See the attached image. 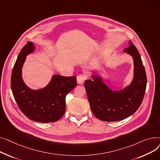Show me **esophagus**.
<instances>
[{"label": "esophagus", "mask_w": 160, "mask_h": 160, "mask_svg": "<svg viewBox=\"0 0 160 160\" xmlns=\"http://www.w3.org/2000/svg\"><path fill=\"white\" fill-rule=\"evenodd\" d=\"M87 74L85 73H81V74H79L78 77H77V81H78V84H82L83 82L85 81V79H87Z\"/></svg>", "instance_id": "obj_1"}]
</instances>
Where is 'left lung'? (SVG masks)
Returning a JSON list of instances; mask_svg holds the SVG:
<instances>
[{"instance_id": "left-lung-1", "label": "left lung", "mask_w": 160, "mask_h": 160, "mask_svg": "<svg viewBox=\"0 0 160 160\" xmlns=\"http://www.w3.org/2000/svg\"><path fill=\"white\" fill-rule=\"evenodd\" d=\"M123 52L132 55L134 60V78L128 87L113 91L97 75H93V81L88 79L84 82L90 108L93 115L101 121H117L130 116L143 99L147 76L139 53L131 41Z\"/></svg>"}]
</instances>
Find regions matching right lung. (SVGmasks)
Listing matches in <instances>:
<instances>
[{
    "label": "right lung",
    "mask_w": 160,
    "mask_h": 160,
    "mask_svg": "<svg viewBox=\"0 0 160 160\" xmlns=\"http://www.w3.org/2000/svg\"><path fill=\"white\" fill-rule=\"evenodd\" d=\"M34 50L33 42H28L18 55L11 76L13 95L28 118L40 123L57 121L65 112L66 96L77 85L76 77L54 75L45 88L37 90L28 88L22 78V68L26 55Z\"/></svg>",
    "instance_id": "obj_1"
}]
</instances>
